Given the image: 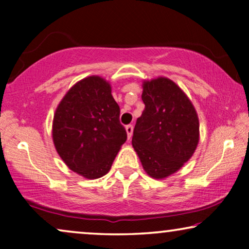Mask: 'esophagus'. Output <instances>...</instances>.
<instances>
[{
    "label": "esophagus",
    "instance_id": "obj_1",
    "mask_svg": "<svg viewBox=\"0 0 249 249\" xmlns=\"http://www.w3.org/2000/svg\"><path fill=\"white\" fill-rule=\"evenodd\" d=\"M125 130H127L128 138L130 139L131 136H132V131H134V125H132V124H128L127 127H125Z\"/></svg>",
    "mask_w": 249,
    "mask_h": 249
}]
</instances>
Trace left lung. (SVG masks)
Returning <instances> with one entry per match:
<instances>
[{
	"instance_id": "1",
	"label": "left lung",
	"mask_w": 249,
	"mask_h": 249,
	"mask_svg": "<svg viewBox=\"0 0 249 249\" xmlns=\"http://www.w3.org/2000/svg\"><path fill=\"white\" fill-rule=\"evenodd\" d=\"M145 110L137 119L132 146L152 178L163 179L181 168L198 144L199 124L192 102L168 78L146 81Z\"/></svg>"
}]
</instances>
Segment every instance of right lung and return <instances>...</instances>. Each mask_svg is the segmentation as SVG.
Segmentation results:
<instances>
[{
    "label": "right lung",
    "mask_w": 249,
    "mask_h": 249,
    "mask_svg": "<svg viewBox=\"0 0 249 249\" xmlns=\"http://www.w3.org/2000/svg\"><path fill=\"white\" fill-rule=\"evenodd\" d=\"M125 141L120 107L112 96L110 85L101 77L80 80L56 108L54 145L66 164L85 178L107 175Z\"/></svg>",
    "instance_id": "add662e5"
}]
</instances>
